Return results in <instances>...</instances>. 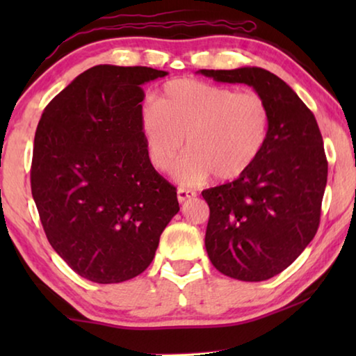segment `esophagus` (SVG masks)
I'll return each instance as SVG.
<instances>
[{
  "label": "esophagus",
  "instance_id": "1",
  "mask_svg": "<svg viewBox=\"0 0 356 356\" xmlns=\"http://www.w3.org/2000/svg\"><path fill=\"white\" fill-rule=\"evenodd\" d=\"M196 193L193 190H186V188H179L177 190V200L179 202H184L186 200H191V197H195Z\"/></svg>",
  "mask_w": 356,
  "mask_h": 356
}]
</instances>
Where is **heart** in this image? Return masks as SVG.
Listing matches in <instances>:
<instances>
[{"label": "heart", "instance_id": "b5f03b06", "mask_svg": "<svg viewBox=\"0 0 356 356\" xmlns=\"http://www.w3.org/2000/svg\"><path fill=\"white\" fill-rule=\"evenodd\" d=\"M270 129L272 111L262 95L196 80L166 83L156 105L141 113V135L155 170H171L186 138L190 152L174 170L182 185L243 176L262 155Z\"/></svg>", "mask_w": 356, "mask_h": 356}]
</instances>
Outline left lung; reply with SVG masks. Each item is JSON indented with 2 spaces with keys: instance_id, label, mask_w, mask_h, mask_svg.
<instances>
[{
  "instance_id": "8db88e82",
  "label": "left lung",
  "mask_w": 356,
  "mask_h": 356,
  "mask_svg": "<svg viewBox=\"0 0 356 356\" xmlns=\"http://www.w3.org/2000/svg\"><path fill=\"white\" fill-rule=\"evenodd\" d=\"M220 83L248 84L272 111L262 155L248 172L204 190L210 209L206 250L229 278L265 281L286 270L314 238L328 163L314 114L293 89L261 67L197 70Z\"/></svg>"
}]
</instances>
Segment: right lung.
I'll list each match as a JSON object with an SVG mask.
<instances>
[{"mask_svg": "<svg viewBox=\"0 0 356 356\" xmlns=\"http://www.w3.org/2000/svg\"><path fill=\"white\" fill-rule=\"evenodd\" d=\"M152 67L100 64L45 106L34 136L31 193L48 242L99 284L135 278L179 212L176 188L150 165L141 135Z\"/></svg>", "mask_w": 356, "mask_h": 356, "instance_id": "obj_1", "label": "right lung"}]
</instances>
